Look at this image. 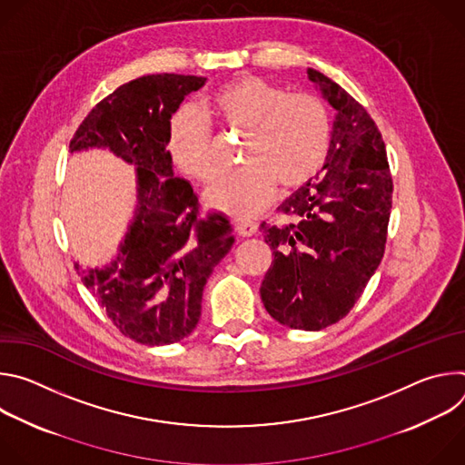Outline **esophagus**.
Masks as SVG:
<instances>
[{
  "instance_id": "esophagus-1",
  "label": "esophagus",
  "mask_w": 465,
  "mask_h": 465,
  "mask_svg": "<svg viewBox=\"0 0 465 465\" xmlns=\"http://www.w3.org/2000/svg\"><path fill=\"white\" fill-rule=\"evenodd\" d=\"M235 230L241 237H252L257 233V224L255 223H237Z\"/></svg>"
}]
</instances>
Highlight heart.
Returning a JSON list of instances; mask_svg holds the SVG:
<instances>
[{
  "instance_id": "obj_1",
  "label": "heart",
  "mask_w": 465,
  "mask_h": 465,
  "mask_svg": "<svg viewBox=\"0 0 465 465\" xmlns=\"http://www.w3.org/2000/svg\"><path fill=\"white\" fill-rule=\"evenodd\" d=\"M212 112L232 128L248 130L246 165L219 174L206 189V203L237 219H252L269 206L274 183L298 187L323 165L331 121L323 103L309 94H287L253 75L213 90ZM167 151L191 178L206 182L215 171L212 128L194 106H182L169 121Z\"/></svg>"
}]
</instances>
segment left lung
Segmentation results:
<instances>
[{
	"label": "left lung",
	"mask_w": 465,
	"mask_h": 465,
	"mask_svg": "<svg viewBox=\"0 0 465 465\" xmlns=\"http://www.w3.org/2000/svg\"><path fill=\"white\" fill-rule=\"evenodd\" d=\"M309 81L335 108L322 171L280 206L291 223L259 226L274 261L261 300L282 325L318 331L344 318L384 253L391 176L381 132L342 86L316 70Z\"/></svg>",
	"instance_id": "obj_1"
}]
</instances>
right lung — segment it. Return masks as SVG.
Masks as SVG:
<instances>
[{"instance_id": "obj_1", "label": "right lung", "mask_w": 465, "mask_h": 465, "mask_svg": "<svg viewBox=\"0 0 465 465\" xmlns=\"http://www.w3.org/2000/svg\"><path fill=\"white\" fill-rule=\"evenodd\" d=\"M206 77L160 74L119 86L81 123L72 153L106 149L136 171V208L104 267L75 262L83 283L124 337L174 344L201 320L203 291L233 246L226 217L198 219V198L174 176L167 130L185 95Z\"/></svg>"}]
</instances>
